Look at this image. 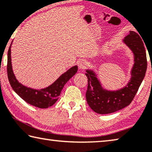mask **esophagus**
Returning a JSON list of instances; mask_svg holds the SVG:
<instances>
[{
	"instance_id": "1",
	"label": "esophagus",
	"mask_w": 152,
	"mask_h": 152,
	"mask_svg": "<svg viewBox=\"0 0 152 152\" xmlns=\"http://www.w3.org/2000/svg\"><path fill=\"white\" fill-rule=\"evenodd\" d=\"M78 66L79 69H83L85 68L86 66H87V63H86V61H85V60L80 59L78 61Z\"/></svg>"
}]
</instances>
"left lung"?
Here are the masks:
<instances>
[{
  "label": "left lung",
  "mask_w": 152,
  "mask_h": 152,
  "mask_svg": "<svg viewBox=\"0 0 152 152\" xmlns=\"http://www.w3.org/2000/svg\"><path fill=\"white\" fill-rule=\"evenodd\" d=\"M141 36V35H140ZM138 34L130 31L124 42L131 49L134 56V64L131 78L126 86L118 91H109L102 88L93 71L86 70L88 87L86 102L94 112L99 114H110L122 109L132 102L145 75L147 69L146 52L143 42Z\"/></svg>",
  "instance_id": "left-lung-1"
}]
</instances>
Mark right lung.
<instances>
[{
	"instance_id": "add662e5",
	"label": "right lung",
	"mask_w": 152,
	"mask_h": 152,
	"mask_svg": "<svg viewBox=\"0 0 152 152\" xmlns=\"http://www.w3.org/2000/svg\"><path fill=\"white\" fill-rule=\"evenodd\" d=\"M7 69L9 81L14 91L29 104L44 109L52 106L57 102L64 85L76 73L78 67L75 66L71 67L62 74L54 83L45 88L36 90L26 87L17 80L13 74L11 66L10 46L8 50Z\"/></svg>"
}]
</instances>
